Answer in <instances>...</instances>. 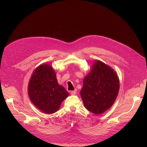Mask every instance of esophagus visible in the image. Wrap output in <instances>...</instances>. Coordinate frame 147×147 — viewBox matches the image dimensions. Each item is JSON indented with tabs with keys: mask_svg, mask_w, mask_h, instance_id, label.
<instances>
[{
	"mask_svg": "<svg viewBox=\"0 0 147 147\" xmlns=\"http://www.w3.org/2000/svg\"><path fill=\"white\" fill-rule=\"evenodd\" d=\"M70 93H71V94L72 95H75V94H76V90H71V91L70 92Z\"/></svg>",
	"mask_w": 147,
	"mask_h": 147,
	"instance_id": "esophagus-1",
	"label": "esophagus"
}]
</instances>
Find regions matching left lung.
Wrapping results in <instances>:
<instances>
[{
  "label": "left lung",
  "instance_id": "obj_1",
  "mask_svg": "<svg viewBox=\"0 0 147 147\" xmlns=\"http://www.w3.org/2000/svg\"><path fill=\"white\" fill-rule=\"evenodd\" d=\"M119 89V81L117 74L111 67L97 61L84 78L80 95L88 110L101 114L114 104Z\"/></svg>",
  "mask_w": 147,
  "mask_h": 147
}]
</instances>
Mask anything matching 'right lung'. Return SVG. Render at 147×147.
Here are the masks:
<instances>
[{
    "label": "right lung",
    "mask_w": 147,
    "mask_h": 147,
    "mask_svg": "<svg viewBox=\"0 0 147 147\" xmlns=\"http://www.w3.org/2000/svg\"><path fill=\"white\" fill-rule=\"evenodd\" d=\"M28 94L32 103L42 112L53 114L58 111L69 93L58 83L51 66L45 64L33 72L28 85Z\"/></svg>",
    "instance_id": "add662e5"
}]
</instances>
